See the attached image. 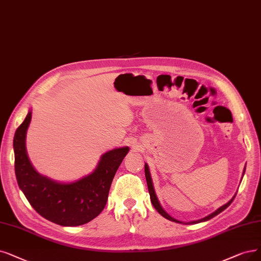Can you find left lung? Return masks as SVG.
<instances>
[{
	"label": "left lung",
	"mask_w": 261,
	"mask_h": 261,
	"mask_svg": "<svg viewBox=\"0 0 261 261\" xmlns=\"http://www.w3.org/2000/svg\"><path fill=\"white\" fill-rule=\"evenodd\" d=\"M244 172H245V167H244L243 175H244ZM144 173H145V179H147V184H148V189H149V193H150V198H151V202H152V204L154 205V207L156 209V211H158L162 216H164L165 218H167V220H169V221L174 222V223L191 225V224H198V223H201V222H206V221H209V220H211V218H213L214 216H216L217 214H220L221 212H223V211L226 209V207H228L229 205H230V204H231V202H232V201H233V199H234L236 195H237V193H236V194H234V196H233V197L231 198V199L229 200L227 203H225V204H224V205H222L221 207H218L217 210H215L213 213L209 214L207 216H205V217H203V218H200V220H197V221H192V222H187V223H185V222H181V221L175 220V218L171 217L168 213H167V212L163 209V206L161 205V203H160V201H159V199H158V196H156V194H155V190H154V186H153V181H152L151 173H150V170H149V166H148V164H147V163H145V165H144Z\"/></svg>",
	"instance_id": "left-lung-1"
}]
</instances>
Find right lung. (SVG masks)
<instances>
[{
  "label": "right lung",
  "instance_id": "1",
  "mask_svg": "<svg viewBox=\"0 0 261 261\" xmlns=\"http://www.w3.org/2000/svg\"><path fill=\"white\" fill-rule=\"evenodd\" d=\"M32 111H29L14 136L15 172L18 185L35 211L61 226H80L103 210L112 180L128 153V147L116 148L100 156L96 168L74 182H58L38 173L27 153L25 138Z\"/></svg>",
  "mask_w": 261,
  "mask_h": 261
}]
</instances>
